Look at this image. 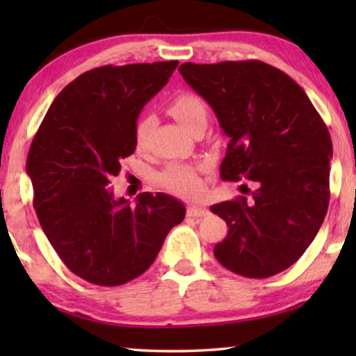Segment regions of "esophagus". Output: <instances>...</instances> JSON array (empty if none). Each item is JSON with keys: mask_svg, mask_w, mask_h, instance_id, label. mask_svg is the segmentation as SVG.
Here are the masks:
<instances>
[{"mask_svg": "<svg viewBox=\"0 0 356 356\" xmlns=\"http://www.w3.org/2000/svg\"><path fill=\"white\" fill-rule=\"evenodd\" d=\"M209 210L206 207H201V206H190L186 209V215L188 216H204L207 215Z\"/></svg>", "mask_w": 356, "mask_h": 356, "instance_id": "34e87169", "label": "esophagus"}]
</instances>
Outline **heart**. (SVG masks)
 Instances as JSON below:
<instances>
[{"label": "heart", "mask_w": 356, "mask_h": 356, "mask_svg": "<svg viewBox=\"0 0 356 356\" xmlns=\"http://www.w3.org/2000/svg\"><path fill=\"white\" fill-rule=\"evenodd\" d=\"M168 113L182 125L185 130L193 131L200 124H206L207 106L200 95L193 92H179L168 102ZM152 127V119L149 116L138 118L134 130L136 147L146 144L149 130ZM200 168L186 163H170L160 172V184L166 190L184 196H195L201 190Z\"/></svg>", "instance_id": "1"}]
</instances>
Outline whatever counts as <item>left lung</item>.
I'll list each match as a JSON object with an SVG mask.
<instances>
[{"instance_id": "obj_1", "label": "left lung", "mask_w": 356, "mask_h": 356, "mask_svg": "<svg viewBox=\"0 0 356 356\" xmlns=\"http://www.w3.org/2000/svg\"><path fill=\"white\" fill-rule=\"evenodd\" d=\"M179 72L229 136L221 179L254 184L251 200L210 207L229 227L213 248L216 261L246 278L282 272L301 257L327 215L333 156L327 125L291 76L262 61L185 63Z\"/></svg>"}]
</instances>
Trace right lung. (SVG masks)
Listing matches in <instances>:
<instances>
[{
	"label": "right lung",
	"instance_id": "right-lung-1",
	"mask_svg": "<svg viewBox=\"0 0 356 356\" xmlns=\"http://www.w3.org/2000/svg\"><path fill=\"white\" fill-rule=\"evenodd\" d=\"M179 61L102 65L69 83L48 108L29 147L26 172L42 231L72 273L113 287L152 265L185 206L165 193L136 202L108 188L135 152L143 106Z\"/></svg>",
	"mask_w": 356,
	"mask_h": 356
}]
</instances>
